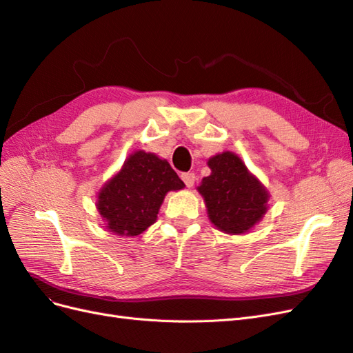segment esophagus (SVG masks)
<instances>
[{
  "instance_id": "obj_1",
  "label": "esophagus",
  "mask_w": 353,
  "mask_h": 353,
  "mask_svg": "<svg viewBox=\"0 0 353 353\" xmlns=\"http://www.w3.org/2000/svg\"><path fill=\"white\" fill-rule=\"evenodd\" d=\"M181 178H183L184 184H185L188 188H190V187H193V185H194V183H196V175H194L193 172H185V174L181 175Z\"/></svg>"
}]
</instances>
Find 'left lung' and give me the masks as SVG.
<instances>
[{"instance_id":"1","label":"left lung","mask_w":353,"mask_h":353,"mask_svg":"<svg viewBox=\"0 0 353 353\" xmlns=\"http://www.w3.org/2000/svg\"><path fill=\"white\" fill-rule=\"evenodd\" d=\"M208 165L212 174L201 179L197 190L210 222L227 234L248 232L266 213L270 193L236 153L213 156Z\"/></svg>"}]
</instances>
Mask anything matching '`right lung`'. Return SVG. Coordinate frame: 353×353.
I'll return each instance as SVG.
<instances>
[{
	"label": "right lung",
	"mask_w": 353,
	"mask_h": 353,
	"mask_svg": "<svg viewBox=\"0 0 353 353\" xmlns=\"http://www.w3.org/2000/svg\"><path fill=\"white\" fill-rule=\"evenodd\" d=\"M184 187L165 159L138 150L103 185L97 209L110 232L135 237L156 222L166 193Z\"/></svg>",
	"instance_id": "obj_1"
}]
</instances>
